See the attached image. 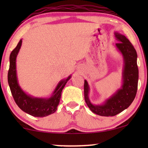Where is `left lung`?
<instances>
[{"mask_svg":"<svg viewBox=\"0 0 148 148\" xmlns=\"http://www.w3.org/2000/svg\"><path fill=\"white\" fill-rule=\"evenodd\" d=\"M114 34L119 42L116 44V47L121 53L124 62L121 87L103 104L96 105L90 101V88L87 80H84V98L87 106L93 113L101 116H114L121 113L131 104L137 92L138 69L136 49L124 35L117 32H115Z\"/></svg>","mask_w":148,"mask_h":148,"instance_id":"8db88e82","label":"left lung"}]
</instances>
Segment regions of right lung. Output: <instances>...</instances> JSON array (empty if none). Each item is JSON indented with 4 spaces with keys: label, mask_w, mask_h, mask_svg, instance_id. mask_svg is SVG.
Instances as JSON below:
<instances>
[{
    "label": "right lung",
    "mask_w": 148,
    "mask_h": 148,
    "mask_svg": "<svg viewBox=\"0 0 148 148\" xmlns=\"http://www.w3.org/2000/svg\"><path fill=\"white\" fill-rule=\"evenodd\" d=\"M21 39L10 56V68L8 73V82L12 96L19 108L27 114L34 117H42L49 116L56 112L61 97V92L71 75L62 79L57 85L56 89L49 98H39L27 94L21 88L18 83L16 71V58L21 48Z\"/></svg>",
    "instance_id": "1"
}]
</instances>
